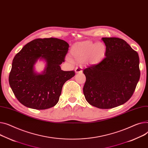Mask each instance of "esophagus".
Returning a JSON list of instances; mask_svg holds the SVG:
<instances>
[{"label":"esophagus","instance_id":"34e87169","mask_svg":"<svg viewBox=\"0 0 148 148\" xmlns=\"http://www.w3.org/2000/svg\"><path fill=\"white\" fill-rule=\"evenodd\" d=\"M75 72L76 74H81L83 73L82 68L81 67H76L75 69Z\"/></svg>","mask_w":148,"mask_h":148}]
</instances>
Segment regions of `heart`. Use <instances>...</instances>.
Segmentation results:
<instances>
[{"mask_svg":"<svg viewBox=\"0 0 148 148\" xmlns=\"http://www.w3.org/2000/svg\"><path fill=\"white\" fill-rule=\"evenodd\" d=\"M106 52L105 43L84 40L75 43L71 49L70 53L78 61L83 62L87 61L90 65H96L103 61Z\"/></svg>","mask_w":148,"mask_h":148,"instance_id":"heart-1","label":"heart"}]
</instances>
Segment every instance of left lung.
Listing matches in <instances>:
<instances>
[{
    "label": "left lung",
    "instance_id": "8db88e82",
    "mask_svg": "<svg viewBox=\"0 0 148 148\" xmlns=\"http://www.w3.org/2000/svg\"><path fill=\"white\" fill-rule=\"evenodd\" d=\"M102 40L107 47L105 58L83 71L86 77L83 93L90 105L110 109L124 104L132 96L140 75L139 57L121 38Z\"/></svg>",
    "mask_w": 148,
    "mask_h": 148
}]
</instances>
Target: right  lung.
I'll return each mask as SVG.
<instances>
[{
    "mask_svg": "<svg viewBox=\"0 0 148 148\" xmlns=\"http://www.w3.org/2000/svg\"><path fill=\"white\" fill-rule=\"evenodd\" d=\"M68 47V43L61 39L37 38L26 44L15 56L9 83L19 102L38 110L58 102L64 84L75 75L74 71H63L60 66ZM38 60L46 63L41 73L34 70Z\"/></svg>",
    "mask_w": 148,
    "mask_h": 148,
    "instance_id": "add662e5",
    "label": "right lung"
}]
</instances>
